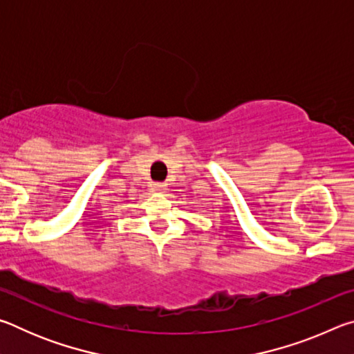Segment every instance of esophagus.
<instances>
[{
  "instance_id": "obj_1",
  "label": "esophagus",
  "mask_w": 354,
  "mask_h": 354,
  "mask_svg": "<svg viewBox=\"0 0 354 354\" xmlns=\"http://www.w3.org/2000/svg\"><path fill=\"white\" fill-rule=\"evenodd\" d=\"M165 184L164 183H154L153 184V192H156V194H164L165 192Z\"/></svg>"
}]
</instances>
